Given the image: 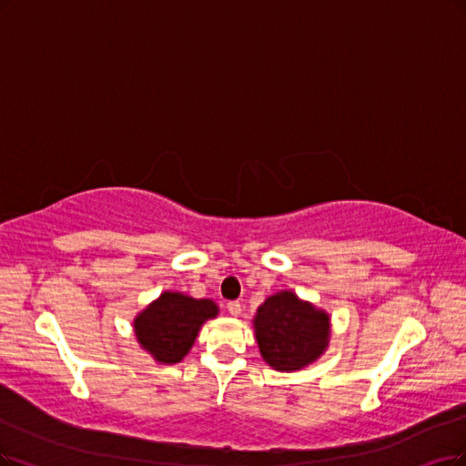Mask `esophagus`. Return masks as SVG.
I'll use <instances>...</instances> for the list:
<instances>
[{
  "instance_id": "34e87169",
  "label": "esophagus",
  "mask_w": 466,
  "mask_h": 466,
  "mask_svg": "<svg viewBox=\"0 0 466 466\" xmlns=\"http://www.w3.org/2000/svg\"><path fill=\"white\" fill-rule=\"evenodd\" d=\"M227 309H228V313L232 317H239V313H242V303H239V301H228Z\"/></svg>"
}]
</instances>
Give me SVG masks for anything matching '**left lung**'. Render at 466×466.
I'll use <instances>...</instances> for the list:
<instances>
[{"label": "left lung", "mask_w": 466, "mask_h": 466, "mask_svg": "<svg viewBox=\"0 0 466 466\" xmlns=\"http://www.w3.org/2000/svg\"><path fill=\"white\" fill-rule=\"evenodd\" d=\"M253 329L265 363L280 372L315 363L330 341L329 313L288 289L267 298L257 309Z\"/></svg>", "instance_id": "obj_1"}]
</instances>
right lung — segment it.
Returning <instances> with one entry per match:
<instances>
[{"instance_id":"1","label":"right lung","mask_w":466,"mask_h":466,"mask_svg":"<svg viewBox=\"0 0 466 466\" xmlns=\"http://www.w3.org/2000/svg\"><path fill=\"white\" fill-rule=\"evenodd\" d=\"M217 315L218 307L211 299L163 291L134 319L136 339L157 363L175 365L192 350L203 322Z\"/></svg>"}]
</instances>
